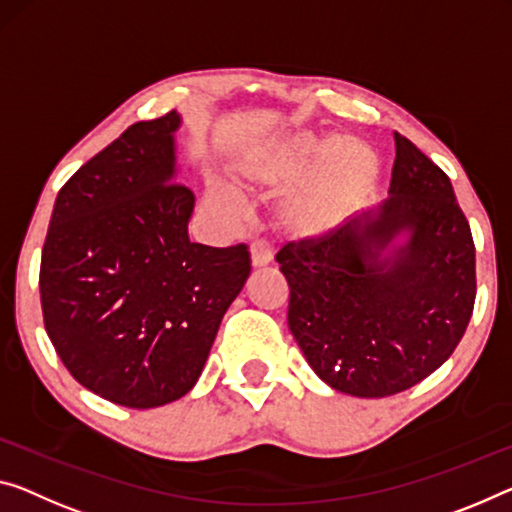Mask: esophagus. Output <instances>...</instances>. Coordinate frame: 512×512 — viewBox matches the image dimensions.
<instances>
[{
	"instance_id": "1",
	"label": "esophagus",
	"mask_w": 512,
	"mask_h": 512,
	"mask_svg": "<svg viewBox=\"0 0 512 512\" xmlns=\"http://www.w3.org/2000/svg\"><path fill=\"white\" fill-rule=\"evenodd\" d=\"M249 251H251V265L254 267H263L272 261V247L267 245L265 240L254 242V245L249 247Z\"/></svg>"
}]
</instances>
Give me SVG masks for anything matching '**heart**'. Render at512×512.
<instances>
[{"mask_svg":"<svg viewBox=\"0 0 512 512\" xmlns=\"http://www.w3.org/2000/svg\"><path fill=\"white\" fill-rule=\"evenodd\" d=\"M311 164H318V183L290 210V224L302 235H318L341 224L375 178L373 157L359 144L334 141L320 146L311 135L281 141L256 164L251 176L261 185L281 187L302 176Z\"/></svg>","mask_w":512,"mask_h":512,"instance_id":"obj_1","label":"heart"}]
</instances>
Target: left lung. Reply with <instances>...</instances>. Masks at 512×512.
I'll use <instances>...</instances> for the list:
<instances>
[{
	"label": "left lung",
	"instance_id": "obj_1",
	"mask_svg": "<svg viewBox=\"0 0 512 512\" xmlns=\"http://www.w3.org/2000/svg\"><path fill=\"white\" fill-rule=\"evenodd\" d=\"M393 141L380 208L277 254L306 361L359 398L393 396L435 373L476 300V249L451 180L410 139L393 132Z\"/></svg>",
	"mask_w": 512,
	"mask_h": 512
}]
</instances>
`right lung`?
<instances>
[{"label": "right lung", "mask_w": 512, "mask_h": 512, "mask_svg": "<svg viewBox=\"0 0 512 512\" xmlns=\"http://www.w3.org/2000/svg\"><path fill=\"white\" fill-rule=\"evenodd\" d=\"M180 114L130 125L54 201L41 258L45 332L77 382L132 410L183 398L251 272L247 245L190 242L176 183Z\"/></svg>", "instance_id": "obj_1"}]
</instances>
